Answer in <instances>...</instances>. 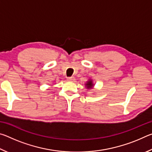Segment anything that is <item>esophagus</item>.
I'll return each instance as SVG.
<instances>
[{
  "mask_svg": "<svg viewBox=\"0 0 152 152\" xmlns=\"http://www.w3.org/2000/svg\"><path fill=\"white\" fill-rule=\"evenodd\" d=\"M74 80H75V78H74V77H73V76H72V77H69V78H68L67 80L70 81V82H74Z\"/></svg>",
  "mask_w": 152,
  "mask_h": 152,
  "instance_id": "esophagus-1",
  "label": "esophagus"
}]
</instances>
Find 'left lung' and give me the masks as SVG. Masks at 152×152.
<instances>
[{
	"mask_svg": "<svg viewBox=\"0 0 152 152\" xmlns=\"http://www.w3.org/2000/svg\"><path fill=\"white\" fill-rule=\"evenodd\" d=\"M94 86V84H93V82H92V80H88V81H87V82L86 83V88L88 89H91L92 88H93Z\"/></svg>",
	"mask_w": 152,
	"mask_h": 152,
	"instance_id": "obj_1",
	"label": "left lung"
}]
</instances>
